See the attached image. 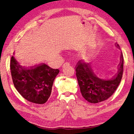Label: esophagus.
<instances>
[{
  "label": "esophagus",
  "mask_w": 134,
  "mask_h": 134,
  "mask_svg": "<svg viewBox=\"0 0 134 134\" xmlns=\"http://www.w3.org/2000/svg\"><path fill=\"white\" fill-rule=\"evenodd\" d=\"M70 65V63H68V62H66V63H65L64 64H63V67H65V65Z\"/></svg>",
  "instance_id": "1"
}]
</instances>
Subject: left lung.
Segmentation results:
<instances>
[{"label":"left lung","instance_id":"obj_1","mask_svg":"<svg viewBox=\"0 0 134 134\" xmlns=\"http://www.w3.org/2000/svg\"><path fill=\"white\" fill-rule=\"evenodd\" d=\"M117 47L121 49L117 44ZM124 58L121 52L118 71L109 80L97 77L89 63L80 60L75 65V71L82 97L90 103L105 101L114 94L121 81L123 74Z\"/></svg>","mask_w":134,"mask_h":134}]
</instances>
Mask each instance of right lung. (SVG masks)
Segmentation results:
<instances>
[{"label":"right lung","mask_w":134,"mask_h":134,"mask_svg":"<svg viewBox=\"0 0 134 134\" xmlns=\"http://www.w3.org/2000/svg\"><path fill=\"white\" fill-rule=\"evenodd\" d=\"M10 71L17 91L27 101L38 104H44L48 100L53 82L60 71L44 63L30 67L23 66L14 55L11 57Z\"/></svg>","instance_id":"1"}]
</instances>
